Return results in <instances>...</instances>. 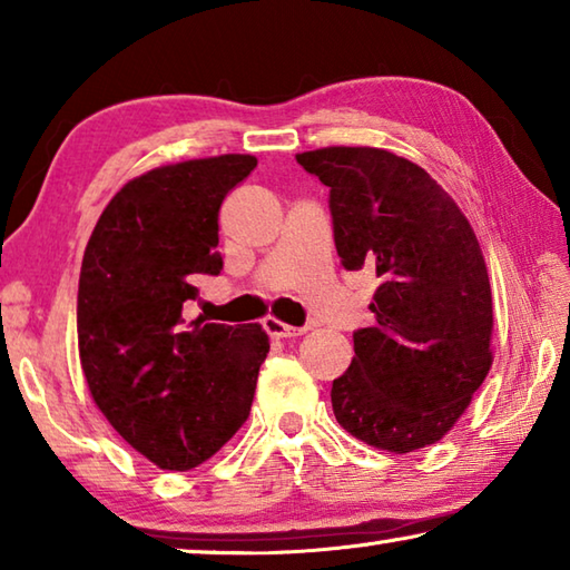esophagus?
Returning a JSON list of instances; mask_svg holds the SVG:
<instances>
[{
	"mask_svg": "<svg viewBox=\"0 0 570 570\" xmlns=\"http://www.w3.org/2000/svg\"><path fill=\"white\" fill-rule=\"evenodd\" d=\"M264 330L268 336H274V340H294V336L306 334L308 326H288L284 322L274 320V316H268V320L264 322Z\"/></svg>",
	"mask_w": 570,
	"mask_h": 570,
	"instance_id": "1",
	"label": "esophagus"
}]
</instances>
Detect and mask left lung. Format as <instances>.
Wrapping results in <instances>:
<instances>
[{
  "mask_svg": "<svg viewBox=\"0 0 570 570\" xmlns=\"http://www.w3.org/2000/svg\"><path fill=\"white\" fill-rule=\"evenodd\" d=\"M330 188L334 246L346 272L372 268L374 324L332 384L334 417L387 452L438 442L488 377L493 296L475 234L438 180L380 148L296 156Z\"/></svg>",
  "mask_w": 570,
  "mask_h": 570,
  "instance_id": "8db88e82",
  "label": "left lung"
}]
</instances>
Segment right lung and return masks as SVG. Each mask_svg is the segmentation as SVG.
Wrapping results in <instances>:
<instances>
[{
	"label": "right lung",
	"instance_id": "obj_1",
	"mask_svg": "<svg viewBox=\"0 0 570 570\" xmlns=\"http://www.w3.org/2000/svg\"><path fill=\"white\" fill-rule=\"evenodd\" d=\"M254 156L163 166L115 193L82 256L77 340L92 400L163 470H190L246 422L268 336L188 322L198 276H218V210Z\"/></svg>",
	"mask_w": 570,
	"mask_h": 570
}]
</instances>
